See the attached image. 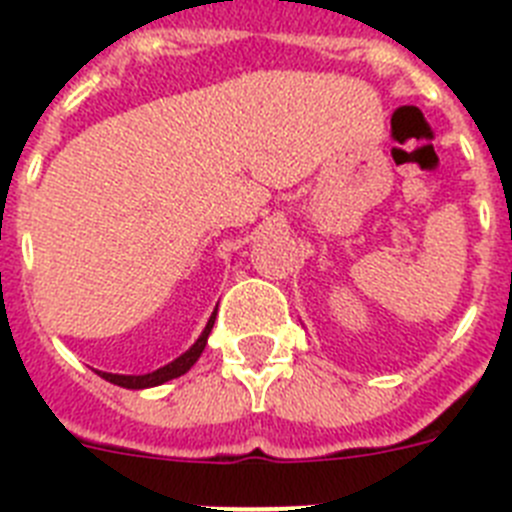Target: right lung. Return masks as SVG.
I'll use <instances>...</instances> for the list:
<instances>
[{"label": "right lung", "instance_id": "add662e5", "mask_svg": "<svg viewBox=\"0 0 512 512\" xmlns=\"http://www.w3.org/2000/svg\"><path fill=\"white\" fill-rule=\"evenodd\" d=\"M215 315H217V307H215V312H212V315H210V320H207L205 330H202V336L192 343V348H189V351H184V354L179 356V359L171 361V364H166V366H161V369H156V372H151V374H110V372H97V374L102 379H107V382L117 384V387H125V390H148V387H158V384L169 382V379L182 377V374H187L189 369H192V366L197 364V359H200L202 351H205L207 338H210L212 325H215Z\"/></svg>", "mask_w": 512, "mask_h": 512}]
</instances>
